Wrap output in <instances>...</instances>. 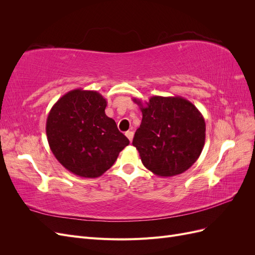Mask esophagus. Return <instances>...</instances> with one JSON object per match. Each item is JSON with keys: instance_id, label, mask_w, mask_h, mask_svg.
Wrapping results in <instances>:
<instances>
[{"instance_id": "esophagus-1", "label": "esophagus", "mask_w": 255, "mask_h": 255, "mask_svg": "<svg viewBox=\"0 0 255 255\" xmlns=\"http://www.w3.org/2000/svg\"><path fill=\"white\" fill-rule=\"evenodd\" d=\"M126 136L128 138L129 141L133 140V137H134V133L132 132V130H128V132L126 133Z\"/></svg>"}]
</instances>
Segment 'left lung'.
I'll list each match as a JSON object with an SVG mask.
<instances>
[{"instance_id": "obj_1", "label": "left lung", "mask_w": 255, "mask_h": 255, "mask_svg": "<svg viewBox=\"0 0 255 255\" xmlns=\"http://www.w3.org/2000/svg\"><path fill=\"white\" fill-rule=\"evenodd\" d=\"M140 107L142 120L133 145L143 166L158 176L181 174L194 165L205 143V121L197 107L182 97L154 96Z\"/></svg>"}]
</instances>
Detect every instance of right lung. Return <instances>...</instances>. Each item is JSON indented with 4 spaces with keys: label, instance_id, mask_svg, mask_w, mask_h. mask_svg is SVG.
I'll use <instances>...</instances> for the list:
<instances>
[{
    "label": "right lung",
    "instance_id": "1",
    "mask_svg": "<svg viewBox=\"0 0 255 255\" xmlns=\"http://www.w3.org/2000/svg\"><path fill=\"white\" fill-rule=\"evenodd\" d=\"M106 99L94 90L67 92L51 109L45 130L54 156L68 171L98 177L114 165L129 143L107 117Z\"/></svg>",
    "mask_w": 255,
    "mask_h": 255
}]
</instances>
